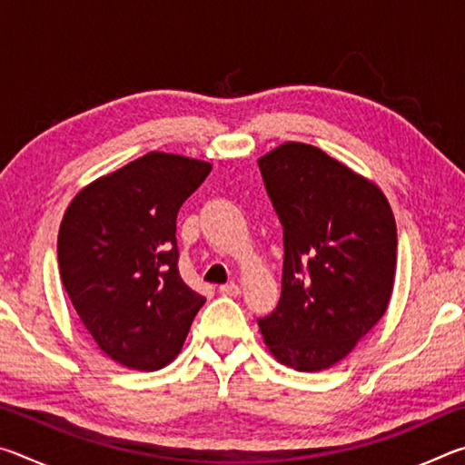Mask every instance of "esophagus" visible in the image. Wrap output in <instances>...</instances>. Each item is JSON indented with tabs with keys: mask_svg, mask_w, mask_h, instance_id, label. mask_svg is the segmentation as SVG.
<instances>
[{
	"mask_svg": "<svg viewBox=\"0 0 465 465\" xmlns=\"http://www.w3.org/2000/svg\"><path fill=\"white\" fill-rule=\"evenodd\" d=\"M219 293L225 295V297H238L240 295V287L235 285V282H227V285L219 287Z\"/></svg>",
	"mask_w": 465,
	"mask_h": 465,
	"instance_id": "34e87169",
	"label": "esophagus"
}]
</instances>
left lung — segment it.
Masks as SVG:
<instances>
[{"mask_svg": "<svg viewBox=\"0 0 465 465\" xmlns=\"http://www.w3.org/2000/svg\"><path fill=\"white\" fill-rule=\"evenodd\" d=\"M258 166L285 246L279 305L258 326L279 363L322 371L388 310L396 219L380 186L313 145L287 141Z\"/></svg>", "mask_w": 465, "mask_h": 465, "instance_id": "8db88e82", "label": "left lung"}]
</instances>
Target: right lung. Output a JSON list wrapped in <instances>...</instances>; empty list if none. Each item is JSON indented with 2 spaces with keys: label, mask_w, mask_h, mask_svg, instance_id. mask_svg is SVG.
<instances>
[{
  "label": "right lung",
  "mask_w": 465,
  "mask_h": 465,
  "mask_svg": "<svg viewBox=\"0 0 465 465\" xmlns=\"http://www.w3.org/2000/svg\"><path fill=\"white\" fill-rule=\"evenodd\" d=\"M209 172V162L149 152L84 186L63 215V287L116 363L166 367L203 308L178 271L176 215Z\"/></svg>",
  "instance_id": "right-lung-1"
}]
</instances>
